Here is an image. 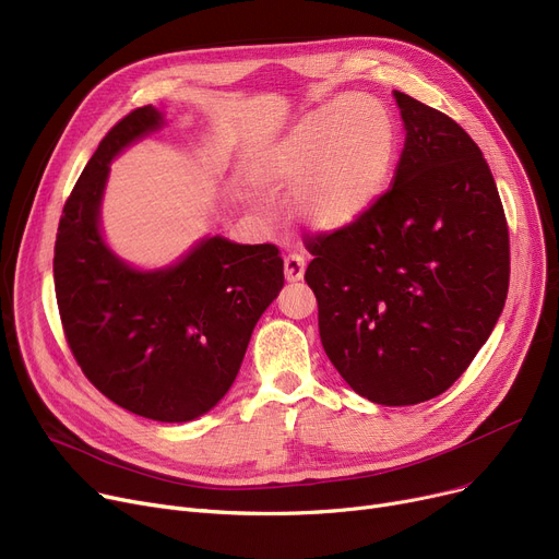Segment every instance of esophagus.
I'll list each match as a JSON object with an SVG mask.
<instances>
[{"instance_id":"1","label":"esophagus","mask_w":559,"mask_h":559,"mask_svg":"<svg viewBox=\"0 0 559 559\" xmlns=\"http://www.w3.org/2000/svg\"><path fill=\"white\" fill-rule=\"evenodd\" d=\"M283 270H285V281H287V283H297V281H301L304 274H306V262H304L301 255L292 253V255L285 258Z\"/></svg>"}]
</instances>
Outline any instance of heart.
<instances>
[{"label": "heart", "mask_w": 559, "mask_h": 559, "mask_svg": "<svg viewBox=\"0 0 559 559\" xmlns=\"http://www.w3.org/2000/svg\"><path fill=\"white\" fill-rule=\"evenodd\" d=\"M396 158L390 110L344 95L301 115L255 163V181L289 194V213L312 233L356 224L383 192Z\"/></svg>", "instance_id": "heart-1"}]
</instances>
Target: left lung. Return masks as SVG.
<instances>
[{
	"label": "left lung",
	"instance_id": "obj_1",
	"mask_svg": "<svg viewBox=\"0 0 559 559\" xmlns=\"http://www.w3.org/2000/svg\"><path fill=\"white\" fill-rule=\"evenodd\" d=\"M405 142L390 190L308 249L319 335L356 394L415 405L447 392L503 312L510 238L478 144L394 91Z\"/></svg>",
	"mask_w": 559,
	"mask_h": 559
}]
</instances>
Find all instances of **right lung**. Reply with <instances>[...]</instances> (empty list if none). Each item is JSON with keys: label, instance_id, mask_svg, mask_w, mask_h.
Returning a JSON list of instances; mask_svg holds the SVG:
<instances>
[{"label": "right lung", "instance_id": "right-lung-1", "mask_svg": "<svg viewBox=\"0 0 559 559\" xmlns=\"http://www.w3.org/2000/svg\"><path fill=\"white\" fill-rule=\"evenodd\" d=\"M165 124L163 110L144 106L99 142L58 224L53 285L87 380L138 417L186 424L230 390L258 319L283 287V258L274 245L205 235L179 260L142 270L108 247L110 163Z\"/></svg>", "mask_w": 559, "mask_h": 559}]
</instances>
